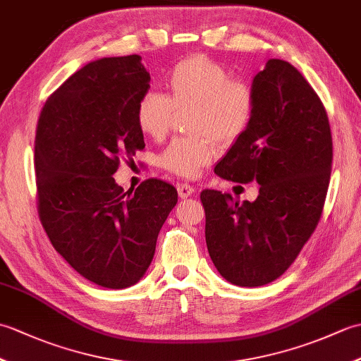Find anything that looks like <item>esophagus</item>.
Listing matches in <instances>:
<instances>
[{"instance_id":"34e87169","label":"esophagus","mask_w":361,"mask_h":361,"mask_svg":"<svg viewBox=\"0 0 361 361\" xmlns=\"http://www.w3.org/2000/svg\"><path fill=\"white\" fill-rule=\"evenodd\" d=\"M176 190H178L180 198H188L195 194V188L192 185H189V183H178Z\"/></svg>"}]
</instances>
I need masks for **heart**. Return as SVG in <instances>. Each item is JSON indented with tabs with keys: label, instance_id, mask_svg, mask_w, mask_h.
Here are the masks:
<instances>
[{
	"label": "heart",
	"instance_id": "obj_1",
	"mask_svg": "<svg viewBox=\"0 0 361 361\" xmlns=\"http://www.w3.org/2000/svg\"><path fill=\"white\" fill-rule=\"evenodd\" d=\"M167 96L145 91L136 104V124L144 135L163 140L174 111L192 110L189 127L195 136L175 137L159 153L158 163L180 176H195L216 157L212 137L231 144L247 132L256 114L257 99L251 83L231 79L228 70L206 56L176 62L164 78Z\"/></svg>",
	"mask_w": 361,
	"mask_h": 361
}]
</instances>
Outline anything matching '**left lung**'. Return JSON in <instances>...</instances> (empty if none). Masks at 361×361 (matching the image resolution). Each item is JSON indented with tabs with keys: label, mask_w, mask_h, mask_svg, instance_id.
Returning a JSON list of instances; mask_svg holds the SVG:
<instances>
[{
	"label": "left lung",
	"mask_w": 361,
	"mask_h": 361,
	"mask_svg": "<svg viewBox=\"0 0 361 361\" xmlns=\"http://www.w3.org/2000/svg\"><path fill=\"white\" fill-rule=\"evenodd\" d=\"M252 124L214 172L257 181L255 202L220 190L200 194L206 245L224 278L260 287L287 271L323 214L332 169V135L323 102L293 65L268 60L252 80Z\"/></svg>",
	"instance_id": "1"
}]
</instances>
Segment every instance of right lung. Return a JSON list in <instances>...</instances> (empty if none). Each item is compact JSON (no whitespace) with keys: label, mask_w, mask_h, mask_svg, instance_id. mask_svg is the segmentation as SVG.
Instances as JSON below:
<instances>
[{"label":"right lung","mask_w":361,"mask_h":361,"mask_svg":"<svg viewBox=\"0 0 361 361\" xmlns=\"http://www.w3.org/2000/svg\"><path fill=\"white\" fill-rule=\"evenodd\" d=\"M141 57H109L74 73L44 102L35 133L37 209L52 247L83 278L105 288L140 281L178 202L150 178L116 185L121 159L144 149L136 104L149 91Z\"/></svg>","instance_id":"right-lung-1"}]
</instances>
